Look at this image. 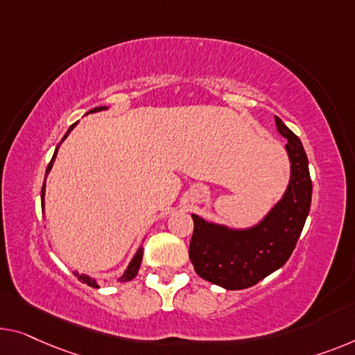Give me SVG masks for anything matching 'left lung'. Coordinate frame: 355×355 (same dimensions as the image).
<instances>
[{"mask_svg":"<svg viewBox=\"0 0 355 355\" xmlns=\"http://www.w3.org/2000/svg\"><path fill=\"white\" fill-rule=\"evenodd\" d=\"M276 124L287 139L285 148L292 162V177L284 198L261 223L236 231L193 215L189 260L198 276L223 288H248L282 268L308 218L313 198L308 156L301 140L277 116Z\"/></svg>","mask_w":355,"mask_h":355,"instance_id":"obj_1","label":"left lung"}]
</instances>
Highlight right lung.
<instances>
[{
  "mask_svg": "<svg viewBox=\"0 0 355 355\" xmlns=\"http://www.w3.org/2000/svg\"><path fill=\"white\" fill-rule=\"evenodd\" d=\"M102 110H107V108H105V107H97V108H94V110L89 111V113H95V111H102ZM75 125H76V123L73 124V125H70V129H68V132L65 134V137H63V139H67V135L70 134V130H73V127H75ZM60 144H62V141H60ZM60 144H59V145H60ZM57 150H59V146L55 148L54 156H52V159H51V162H49V166H47V168H46V175H47V172L51 171L52 162H54V159H55ZM41 205H42V209H44V184H42V189H41ZM141 258H144V248H139V252L135 253V257L132 258V261L129 263V266H127V269L124 271V274H123V276H121V280H123V282H125V280H132V279H134V277L137 276V272H139V268H140V263H141ZM75 274L78 276V279L81 280V282L87 284L89 287L98 288V284L95 282V279H91L89 276H84V274H78V272H75Z\"/></svg>",
  "mask_w": 355,
  "mask_h": 355,
  "instance_id": "add662e5",
  "label": "right lung"
}]
</instances>
